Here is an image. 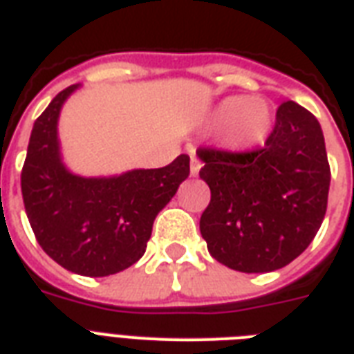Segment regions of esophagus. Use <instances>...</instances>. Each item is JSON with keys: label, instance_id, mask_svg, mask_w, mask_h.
Listing matches in <instances>:
<instances>
[{"label": "esophagus", "instance_id": "34e87169", "mask_svg": "<svg viewBox=\"0 0 354 354\" xmlns=\"http://www.w3.org/2000/svg\"><path fill=\"white\" fill-rule=\"evenodd\" d=\"M200 169H202V161L194 154H191V176H198Z\"/></svg>", "mask_w": 354, "mask_h": 354}]
</instances>
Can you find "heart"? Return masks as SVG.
I'll return each mask as SVG.
<instances>
[{"label":"heart","mask_w":354,"mask_h":354,"mask_svg":"<svg viewBox=\"0 0 354 354\" xmlns=\"http://www.w3.org/2000/svg\"><path fill=\"white\" fill-rule=\"evenodd\" d=\"M218 124L227 127V143L235 149H253L268 139L274 128V112L268 102L252 97L233 95L218 104L215 112Z\"/></svg>","instance_id":"heart-1"}]
</instances>
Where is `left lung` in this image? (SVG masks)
<instances>
[{"instance_id": "obj_1", "label": "left lung", "mask_w": 354, "mask_h": 354, "mask_svg": "<svg viewBox=\"0 0 354 354\" xmlns=\"http://www.w3.org/2000/svg\"><path fill=\"white\" fill-rule=\"evenodd\" d=\"M196 154L211 189L200 233L218 263L263 274L307 250L324 222L330 185L324 132L313 113L286 101L263 149L200 147Z\"/></svg>"}]
</instances>
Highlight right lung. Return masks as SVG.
I'll return each mask as SVG.
<instances>
[{
	"mask_svg": "<svg viewBox=\"0 0 354 354\" xmlns=\"http://www.w3.org/2000/svg\"><path fill=\"white\" fill-rule=\"evenodd\" d=\"M79 84L62 90L35 121L21 169L25 213L41 250L69 272L118 274L143 257L156 215L189 176V156L161 169L82 178L60 160V108Z\"/></svg>",
	"mask_w": 354,
	"mask_h": 354,
	"instance_id": "1",
	"label": "right lung"
}]
</instances>
